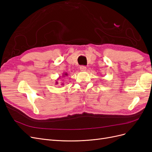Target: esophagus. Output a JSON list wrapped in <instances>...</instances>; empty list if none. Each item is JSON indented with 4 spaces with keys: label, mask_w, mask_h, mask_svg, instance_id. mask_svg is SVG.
I'll return each instance as SVG.
<instances>
[{
    "label": "esophagus",
    "mask_w": 152,
    "mask_h": 152,
    "mask_svg": "<svg viewBox=\"0 0 152 152\" xmlns=\"http://www.w3.org/2000/svg\"><path fill=\"white\" fill-rule=\"evenodd\" d=\"M80 70L81 72H86V67L85 66H80Z\"/></svg>",
    "instance_id": "esophagus-1"
}]
</instances>
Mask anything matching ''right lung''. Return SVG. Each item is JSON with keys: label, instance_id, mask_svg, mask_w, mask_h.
<instances>
[{"label": "right lung", "instance_id": "obj_1", "mask_svg": "<svg viewBox=\"0 0 152 152\" xmlns=\"http://www.w3.org/2000/svg\"><path fill=\"white\" fill-rule=\"evenodd\" d=\"M65 76H68V73H63V75H62V77H65ZM59 79H60V77H59L58 79V80ZM55 84H58V82L57 81H56V82H55ZM61 86H63V85H64V83H61Z\"/></svg>", "mask_w": 152, "mask_h": 152}]
</instances>
